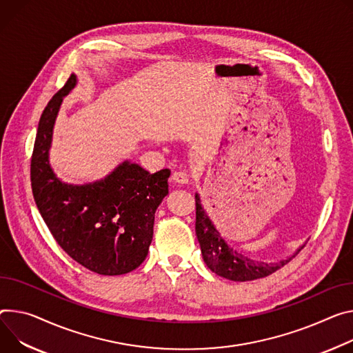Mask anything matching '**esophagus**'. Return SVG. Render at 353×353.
Here are the masks:
<instances>
[{"instance_id": "1", "label": "esophagus", "mask_w": 353, "mask_h": 353, "mask_svg": "<svg viewBox=\"0 0 353 353\" xmlns=\"http://www.w3.org/2000/svg\"><path fill=\"white\" fill-rule=\"evenodd\" d=\"M172 180H173V183H176L179 185L188 184V177H187V174L184 172H174L172 174Z\"/></svg>"}]
</instances>
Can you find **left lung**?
I'll return each instance as SVG.
<instances>
[{
    "label": "left lung",
    "mask_w": 353,
    "mask_h": 353,
    "mask_svg": "<svg viewBox=\"0 0 353 353\" xmlns=\"http://www.w3.org/2000/svg\"><path fill=\"white\" fill-rule=\"evenodd\" d=\"M196 234L201 246L203 259L208 269L223 279L234 281L256 280L274 273L290 262L305 245H301L293 256L283 261H253L245 253L238 252L234 246H230L228 242L221 236L214 222L205 212L199 193H196Z\"/></svg>",
    "instance_id": "1"
}]
</instances>
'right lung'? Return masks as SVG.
I'll return each instance as SVG.
<instances>
[{"label": "right lung", "mask_w": 353, "mask_h": 353, "mask_svg": "<svg viewBox=\"0 0 353 353\" xmlns=\"http://www.w3.org/2000/svg\"><path fill=\"white\" fill-rule=\"evenodd\" d=\"M76 84L72 74L41 117L30 160L32 193L53 238L72 259L94 273L125 274L148 256L154 212L169 194L170 170L150 174L123 160L94 183L61 181L50 166L49 150L63 99Z\"/></svg>", "instance_id": "1"}]
</instances>
